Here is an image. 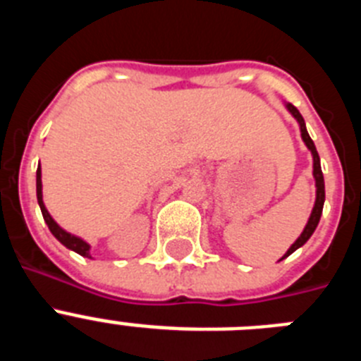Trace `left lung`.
I'll return each mask as SVG.
<instances>
[{
	"mask_svg": "<svg viewBox=\"0 0 361 361\" xmlns=\"http://www.w3.org/2000/svg\"><path fill=\"white\" fill-rule=\"evenodd\" d=\"M288 106V110L291 111V116L295 117L296 121H298L300 124V132H302V139H304L305 146H307L309 149H311L312 153V175H314V180H317V200H314V208H312L311 212V216H309L307 224H305L304 231H302V235H300L298 238H296L295 244L291 245L288 250V253L283 255L282 258L289 257L291 253H295L298 247H302V245L305 244V242L311 238V235L314 233V229H317L318 222H320V216H322V209H324V200H325V184H324V173H322V166H320V157H318V152H317V146H314V142H312V139L309 137L307 133V128H305V121L304 117L300 116V111L296 110L295 106H293L291 103L286 104ZM280 258V260H282Z\"/></svg>",
	"mask_w": 361,
	"mask_h": 361,
	"instance_id": "8db88e82",
	"label": "left lung"
}]
</instances>
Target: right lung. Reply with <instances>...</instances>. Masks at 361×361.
Returning a JSON list of instances; mask_svg holds the SVG:
<instances>
[{"label":"right lung","mask_w":361,"mask_h":361,"mask_svg":"<svg viewBox=\"0 0 361 361\" xmlns=\"http://www.w3.org/2000/svg\"><path fill=\"white\" fill-rule=\"evenodd\" d=\"M43 184H41V166H37V173H36V191H37V202H39V208H41V213H43V219L44 222H47V226H49V229L52 231L54 237L57 238V240L61 242L65 247H68V250L75 251V253H79L81 257H86V258H92L90 257V245L86 244L82 238L75 237V235H72V233L65 231L63 228H59L57 226L56 220L50 216V213L47 212V208H44L43 204Z\"/></svg>","instance_id":"obj_1"}]
</instances>
